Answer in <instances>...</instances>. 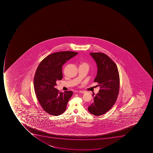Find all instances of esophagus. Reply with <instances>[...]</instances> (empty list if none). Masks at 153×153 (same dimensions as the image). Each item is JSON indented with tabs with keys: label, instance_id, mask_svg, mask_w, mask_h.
<instances>
[{
	"label": "esophagus",
	"instance_id": "obj_1",
	"mask_svg": "<svg viewBox=\"0 0 153 153\" xmlns=\"http://www.w3.org/2000/svg\"><path fill=\"white\" fill-rule=\"evenodd\" d=\"M79 92L84 94V93H85V91H84V90H81V91H79Z\"/></svg>",
	"mask_w": 153,
	"mask_h": 153
}]
</instances>
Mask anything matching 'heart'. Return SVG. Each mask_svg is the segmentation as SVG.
<instances>
[{
    "instance_id": "obj_1",
    "label": "heart",
    "mask_w": 153,
    "mask_h": 153,
    "mask_svg": "<svg viewBox=\"0 0 153 153\" xmlns=\"http://www.w3.org/2000/svg\"><path fill=\"white\" fill-rule=\"evenodd\" d=\"M80 66H85L88 68L89 65H88V63L83 62H82V63H81Z\"/></svg>"
}]
</instances>
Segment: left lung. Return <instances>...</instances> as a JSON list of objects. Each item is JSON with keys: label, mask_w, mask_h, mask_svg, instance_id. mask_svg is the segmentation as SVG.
Listing matches in <instances>:
<instances>
[{"label": "left lung", "mask_w": 153, "mask_h": 153, "mask_svg": "<svg viewBox=\"0 0 153 153\" xmlns=\"http://www.w3.org/2000/svg\"><path fill=\"white\" fill-rule=\"evenodd\" d=\"M90 54L97 65L94 82L99 83L100 89L97 94L93 95L94 101L88 110L97 116L108 111L115 103L119 91V74L117 65L107 55L101 53Z\"/></svg>", "instance_id": "8db88e82"}]
</instances>
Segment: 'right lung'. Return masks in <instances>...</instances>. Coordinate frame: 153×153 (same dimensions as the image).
<instances>
[{
  "label": "right lung",
  "instance_id": "add662e5",
  "mask_svg": "<svg viewBox=\"0 0 153 153\" xmlns=\"http://www.w3.org/2000/svg\"><path fill=\"white\" fill-rule=\"evenodd\" d=\"M77 53L71 51L54 53L46 57L38 66L34 78V91L42 107L50 115H60L66 110L73 93L60 92L55 86L56 81L63 78V65Z\"/></svg>",
  "mask_w": 153,
  "mask_h": 153
}]
</instances>
